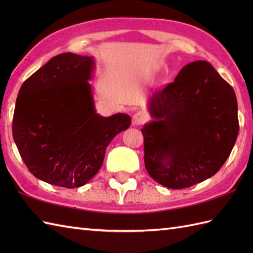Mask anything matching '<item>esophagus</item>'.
<instances>
[{
	"label": "esophagus",
	"instance_id": "obj_1",
	"mask_svg": "<svg viewBox=\"0 0 253 253\" xmlns=\"http://www.w3.org/2000/svg\"><path fill=\"white\" fill-rule=\"evenodd\" d=\"M148 115L146 112L138 111L132 115V125L133 126H140L143 123H146Z\"/></svg>",
	"mask_w": 253,
	"mask_h": 253
}]
</instances>
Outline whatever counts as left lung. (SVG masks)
Returning <instances> with one entry per match:
<instances>
[{
  "mask_svg": "<svg viewBox=\"0 0 253 253\" xmlns=\"http://www.w3.org/2000/svg\"><path fill=\"white\" fill-rule=\"evenodd\" d=\"M148 104L153 120L141 131L149 175L171 189L215 175L232 152L239 123L234 89L211 64L197 61L182 67Z\"/></svg>",
  "mask_w": 253,
  "mask_h": 253,
  "instance_id": "left-lung-1",
  "label": "left lung"
}]
</instances>
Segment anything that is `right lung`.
I'll use <instances>...</instances> for the list:
<instances>
[{"instance_id":"1","label":"right lung","mask_w":253,"mask_h":253,"mask_svg":"<svg viewBox=\"0 0 253 253\" xmlns=\"http://www.w3.org/2000/svg\"><path fill=\"white\" fill-rule=\"evenodd\" d=\"M92 56L62 53L20 87L13 137L30 173L47 184L78 188L103 164L105 150L129 128V115L103 117L95 112Z\"/></svg>"}]
</instances>
